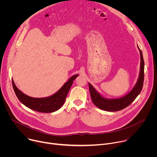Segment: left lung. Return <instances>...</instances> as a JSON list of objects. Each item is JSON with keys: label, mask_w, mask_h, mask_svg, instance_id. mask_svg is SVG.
Here are the masks:
<instances>
[{"label": "left lung", "mask_w": 157, "mask_h": 157, "mask_svg": "<svg viewBox=\"0 0 157 157\" xmlns=\"http://www.w3.org/2000/svg\"><path fill=\"white\" fill-rule=\"evenodd\" d=\"M138 48L140 52L141 60L139 75L136 84L128 94L119 98H106L98 92L96 89L90 83L88 82L89 92H90L93 102L100 109L109 112L121 110L129 105L140 93L144 80V61L142 52L139 47Z\"/></svg>", "instance_id": "8db88e82"}]
</instances>
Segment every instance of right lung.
Returning a JSON list of instances; mask_svg holds the SVG:
<instances>
[{
    "label": "right lung",
    "mask_w": 157,
    "mask_h": 157,
    "mask_svg": "<svg viewBox=\"0 0 157 157\" xmlns=\"http://www.w3.org/2000/svg\"><path fill=\"white\" fill-rule=\"evenodd\" d=\"M79 75H75L71 76L56 93L41 98H32L25 94L17 88L13 79L12 81L15 93L22 104L28 108L40 113H51L59 110L64 104L73 81Z\"/></svg>",
    "instance_id": "add662e5"
}]
</instances>
